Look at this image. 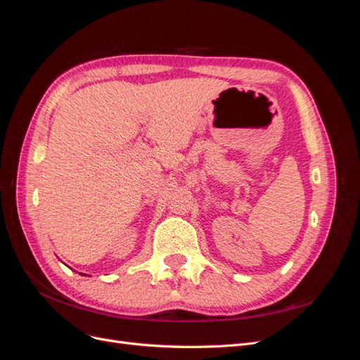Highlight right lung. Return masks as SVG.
Wrapping results in <instances>:
<instances>
[{
	"instance_id": "1",
	"label": "right lung",
	"mask_w": 360,
	"mask_h": 360,
	"mask_svg": "<svg viewBox=\"0 0 360 360\" xmlns=\"http://www.w3.org/2000/svg\"><path fill=\"white\" fill-rule=\"evenodd\" d=\"M79 275H84V274H79ZM85 276H86V275H85Z\"/></svg>"
}]
</instances>
